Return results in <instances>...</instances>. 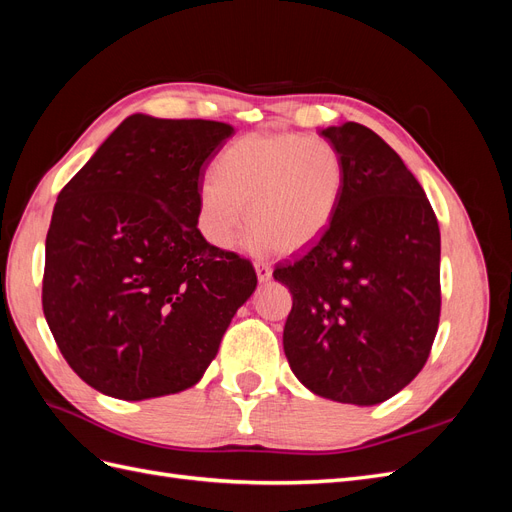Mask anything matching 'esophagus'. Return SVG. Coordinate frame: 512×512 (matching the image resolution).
Returning <instances> with one entry per match:
<instances>
[{"mask_svg":"<svg viewBox=\"0 0 512 512\" xmlns=\"http://www.w3.org/2000/svg\"><path fill=\"white\" fill-rule=\"evenodd\" d=\"M254 269H256V275H258V282H260V284H265V282L271 280L273 269H271L269 262H260V260H258L256 265H254Z\"/></svg>","mask_w":512,"mask_h":512,"instance_id":"obj_1","label":"esophagus"}]
</instances>
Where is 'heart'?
I'll list each match as a JSON object with an SVG mask.
<instances>
[{"instance_id":"heart-1","label":"heart","mask_w":512,"mask_h":512,"mask_svg":"<svg viewBox=\"0 0 512 512\" xmlns=\"http://www.w3.org/2000/svg\"><path fill=\"white\" fill-rule=\"evenodd\" d=\"M346 190V164L335 145L303 134H247L228 145L198 188V228L215 247H230L247 220V247L297 254L318 243Z\"/></svg>"}]
</instances>
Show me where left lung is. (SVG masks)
Here are the masks:
<instances>
[{
	"label": "left lung",
	"mask_w": 512,
	"mask_h": 512,
	"mask_svg": "<svg viewBox=\"0 0 512 512\" xmlns=\"http://www.w3.org/2000/svg\"><path fill=\"white\" fill-rule=\"evenodd\" d=\"M346 164L331 228L299 260L277 265L292 309L284 352L305 389L376 406L427 363L440 320V228L421 183L361 123L320 130Z\"/></svg>",
	"instance_id": "left-lung-1"
}]
</instances>
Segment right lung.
I'll list each match as a JSON object with an SVG mask.
<instances>
[{"instance_id":"1","label":"right lung","mask_w":512,"mask_h":512,"mask_svg":"<svg viewBox=\"0 0 512 512\" xmlns=\"http://www.w3.org/2000/svg\"><path fill=\"white\" fill-rule=\"evenodd\" d=\"M235 128L130 115L59 192L42 309L68 365L126 401L190 389L256 290L250 260L198 230L205 168Z\"/></svg>"}]
</instances>
